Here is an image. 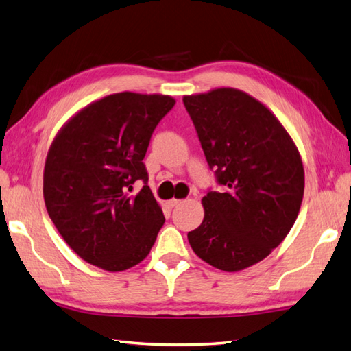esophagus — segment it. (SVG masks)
Returning <instances> with one entry per match:
<instances>
[{
  "mask_svg": "<svg viewBox=\"0 0 351 351\" xmlns=\"http://www.w3.org/2000/svg\"><path fill=\"white\" fill-rule=\"evenodd\" d=\"M182 203V199H177V198H173V199H169V202L167 203L169 207H171V209H173V207H177L178 204H180Z\"/></svg>",
  "mask_w": 351,
  "mask_h": 351,
  "instance_id": "esophagus-1",
  "label": "esophagus"
}]
</instances>
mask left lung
Masks as SVG:
<instances>
[{
	"label": "left lung",
	"instance_id": "left-lung-1",
	"mask_svg": "<svg viewBox=\"0 0 351 351\" xmlns=\"http://www.w3.org/2000/svg\"><path fill=\"white\" fill-rule=\"evenodd\" d=\"M183 103L223 184V192L203 197V223L188 233L189 244L212 267L245 269L295 223L304 194L302 156L274 113L244 90L217 88L184 95Z\"/></svg>",
	"mask_w": 351,
	"mask_h": 351
}]
</instances>
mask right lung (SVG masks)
Here are the masks:
<instances>
[{
    "label": "right lung",
    "mask_w": 351,
    "mask_h": 351,
    "mask_svg": "<svg viewBox=\"0 0 351 351\" xmlns=\"http://www.w3.org/2000/svg\"><path fill=\"white\" fill-rule=\"evenodd\" d=\"M176 99L119 92L88 104L57 132L44 168L47 212L71 250L118 273L138 265L165 223L144 184V157L156 125Z\"/></svg>",
    "instance_id": "right-lung-1"
}]
</instances>
